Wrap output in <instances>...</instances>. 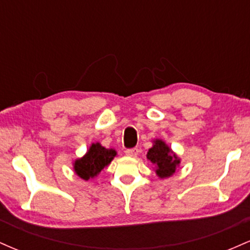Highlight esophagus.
Masks as SVG:
<instances>
[{
    "instance_id": "obj_1",
    "label": "esophagus",
    "mask_w": 250,
    "mask_h": 250,
    "mask_svg": "<svg viewBox=\"0 0 250 250\" xmlns=\"http://www.w3.org/2000/svg\"><path fill=\"white\" fill-rule=\"evenodd\" d=\"M125 154L128 155V156H131V157H135L137 154H139V149L137 148H130V149H127L125 150Z\"/></svg>"
}]
</instances>
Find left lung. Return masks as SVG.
I'll use <instances>...</instances> for the list:
<instances>
[{
    "mask_svg": "<svg viewBox=\"0 0 250 250\" xmlns=\"http://www.w3.org/2000/svg\"><path fill=\"white\" fill-rule=\"evenodd\" d=\"M147 159L155 165L156 175L161 179L171 176L180 165V159L162 140H154L153 147L148 150Z\"/></svg>",
    "mask_w": 250,
    "mask_h": 250,
    "instance_id": "1",
    "label": "left lung"
}]
</instances>
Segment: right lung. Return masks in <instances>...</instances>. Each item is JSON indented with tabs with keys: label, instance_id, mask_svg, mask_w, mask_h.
<instances>
[{
	"label": "right lung",
	"instance_id": "1",
	"mask_svg": "<svg viewBox=\"0 0 250 250\" xmlns=\"http://www.w3.org/2000/svg\"><path fill=\"white\" fill-rule=\"evenodd\" d=\"M116 156L114 149L102 147L100 143H93L87 154L74 162V170L83 180L88 181L99 175Z\"/></svg>",
	"mask_w": 250,
	"mask_h": 250
}]
</instances>
